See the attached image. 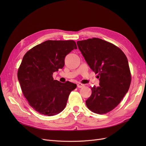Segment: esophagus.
<instances>
[{
	"label": "esophagus",
	"instance_id": "34e87169",
	"mask_svg": "<svg viewBox=\"0 0 146 146\" xmlns=\"http://www.w3.org/2000/svg\"><path fill=\"white\" fill-rule=\"evenodd\" d=\"M77 86H78V88H83L84 86L83 84H82V83H78V85H77Z\"/></svg>",
	"mask_w": 146,
	"mask_h": 146
}]
</instances>
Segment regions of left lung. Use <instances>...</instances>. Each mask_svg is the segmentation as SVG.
<instances>
[{"instance_id":"8db88e82","label":"left lung","mask_w":146,"mask_h":146,"mask_svg":"<svg viewBox=\"0 0 146 146\" xmlns=\"http://www.w3.org/2000/svg\"><path fill=\"white\" fill-rule=\"evenodd\" d=\"M77 44L90 68L98 74L100 82L99 86L91 88L86 106L96 113H108L120 103L131 84L127 58L116 45L100 38L78 41Z\"/></svg>"}]
</instances>
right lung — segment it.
<instances>
[{"label": "right lung", "instance_id": "add662e5", "mask_svg": "<svg viewBox=\"0 0 146 146\" xmlns=\"http://www.w3.org/2000/svg\"><path fill=\"white\" fill-rule=\"evenodd\" d=\"M73 49H77V45L73 40H48L35 46L23 57L18 80L29 105L38 113L52 116L61 112L77 87L76 84L61 83L52 78L54 72L64 67L65 57Z\"/></svg>", "mask_w": 146, "mask_h": 146}]
</instances>
